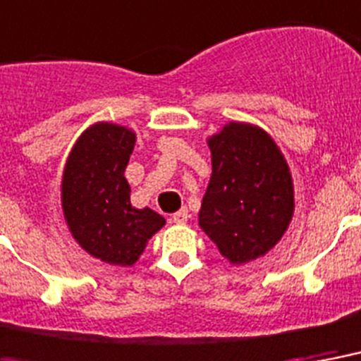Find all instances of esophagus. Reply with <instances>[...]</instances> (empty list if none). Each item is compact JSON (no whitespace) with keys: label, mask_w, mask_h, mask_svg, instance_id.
Wrapping results in <instances>:
<instances>
[{"label":"esophagus","mask_w":361,"mask_h":361,"mask_svg":"<svg viewBox=\"0 0 361 361\" xmlns=\"http://www.w3.org/2000/svg\"><path fill=\"white\" fill-rule=\"evenodd\" d=\"M188 219H190L188 209H180V211L173 214L171 222H173V224H186V220H188Z\"/></svg>","instance_id":"esophagus-1"}]
</instances>
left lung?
<instances>
[{
  "label": "left lung",
  "instance_id": "left-lung-1",
  "mask_svg": "<svg viewBox=\"0 0 361 361\" xmlns=\"http://www.w3.org/2000/svg\"><path fill=\"white\" fill-rule=\"evenodd\" d=\"M212 175L200 226L233 265L265 256L294 216V183L267 131L230 122L207 139Z\"/></svg>",
  "mask_w": 361,
  "mask_h": 361
}]
</instances>
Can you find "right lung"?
Instances as JSON below:
<instances>
[{"label": "right lung", "mask_w": 361, "mask_h": 361, "mask_svg": "<svg viewBox=\"0 0 361 361\" xmlns=\"http://www.w3.org/2000/svg\"><path fill=\"white\" fill-rule=\"evenodd\" d=\"M135 133L97 122L82 131L61 178V209L71 235L86 252L111 265H133L166 219L149 207L135 209L124 171Z\"/></svg>", "instance_id": "right-lung-1"}]
</instances>
